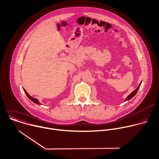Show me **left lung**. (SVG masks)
<instances>
[{"instance_id": "left-lung-1", "label": "left lung", "mask_w": 159, "mask_h": 159, "mask_svg": "<svg viewBox=\"0 0 159 159\" xmlns=\"http://www.w3.org/2000/svg\"><path fill=\"white\" fill-rule=\"evenodd\" d=\"M140 84H141V83H140V84L139 85V86L137 87V88L135 90H134L132 93H131L129 95V96H128L127 97H126V98L125 99V101H128V100H130L131 98H132L135 96V95L136 94V93H137V91H138V90H139V89L140 86Z\"/></svg>"}]
</instances>
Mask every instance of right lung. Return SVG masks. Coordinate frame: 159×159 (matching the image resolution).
<instances>
[{
    "instance_id": "add662e5",
    "label": "right lung",
    "mask_w": 159,
    "mask_h": 159,
    "mask_svg": "<svg viewBox=\"0 0 159 159\" xmlns=\"http://www.w3.org/2000/svg\"><path fill=\"white\" fill-rule=\"evenodd\" d=\"M24 89V88H23ZM24 92L25 93V94H26V95L27 96V97L31 100V101H33V102H34L35 103H36V104H38V105H41V103L39 102V101H38V99H36V98H33V97H31L30 95L27 93V91L24 89Z\"/></svg>"
}]
</instances>
